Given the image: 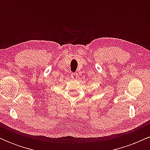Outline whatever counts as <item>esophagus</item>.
<instances>
[{
  "label": "esophagus",
  "instance_id": "34e87169",
  "mask_svg": "<svg viewBox=\"0 0 150 150\" xmlns=\"http://www.w3.org/2000/svg\"><path fill=\"white\" fill-rule=\"evenodd\" d=\"M77 77H78V75H77V73H74L71 74V77L73 79H77Z\"/></svg>",
  "mask_w": 150,
  "mask_h": 150
}]
</instances>
